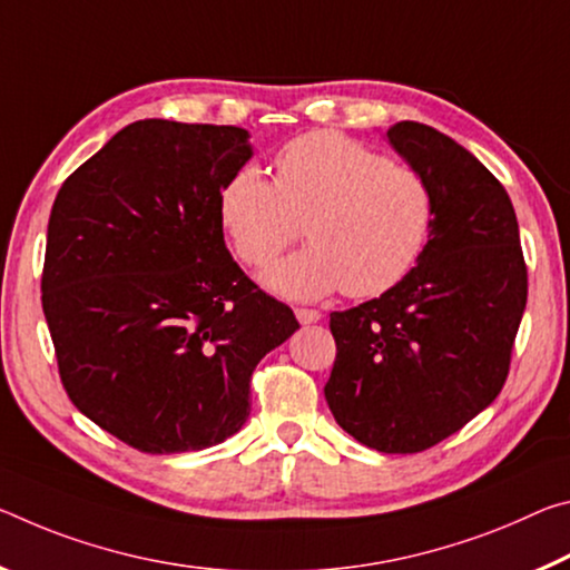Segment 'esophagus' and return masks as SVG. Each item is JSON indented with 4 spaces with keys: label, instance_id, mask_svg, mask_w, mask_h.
<instances>
[{
    "label": "esophagus",
    "instance_id": "esophagus-1",
    "mask_svg": "<svg viewBox=\"0 0 570 570\" xmlns=\"http://www.w3.org/2000/svg\"><path fill=\"white\" fill-rule=\"evenodd\" d=\"M295 318L301 321L303 325H311V323H318L321 321V313L318 311H311V307H297Z\"/></svg>",
    "mask_w": 570,
    "mask_h": 570
}]
</instances>
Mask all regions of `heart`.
<instances>
[{
  "instance_id": "obj_1",
  "label": "heart",
  "mask_w": 570,
  "mask_h": 570,
  "mask_svg": "<svg viewBox=\"0 0 570 570\" xmlns=\"http://www.w3.org/2000/svg\"><path fill=\"white\" fill-rule=\"evenodd\" d=\"M424 176L358 141L315 130L275 156V181L242 166L219 191V222L237 257L265 265L301 235L307 245L263 273L269 291L318 301L343 291L376 297L406 277L432 232Z\"/></svg>"
}]
</instances>
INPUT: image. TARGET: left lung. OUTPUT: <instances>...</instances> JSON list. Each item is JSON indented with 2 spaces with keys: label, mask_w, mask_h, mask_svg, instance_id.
<instances>
[{
  "label": "left lung",
  "mask_w": 570,
  "mask_h": 570,
  "mask_svg": "<svg viewBox=\"0 0 570 570\" xmlns=\"http://www.w3.org/2000/svg\"><path fill=\"white\" fill-rule=\"evenodd\" d=\"M386 138L432 189V232L401 283L331 313L338 353L325 401L353 440L414 454L498 399L528 269L505 186L468 148L414 120L394 124Z\"/></svg>",
  "instance_id": "obj_1"
}]
</instances>
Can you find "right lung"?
Returning a JSON list of instances; mask_svg holds the SVG:
<instances>
[{"mask_svg":"<svg viewBox=\"0 0 570 570\" xmlns=\"http://www.w3.org/2000/svg\"><path fill=\"white\" fill-rule=\"evenodd\" d=\"M252 154L245 128L146 118L55 197L42 311L62 386L138 452L237 434L252 371L301 328L224 245L219 191Z\"/></svg>","mask_w":570,"mask_h":570,"instance_id":"obj_1","label":"right lung"}]
</instances>
